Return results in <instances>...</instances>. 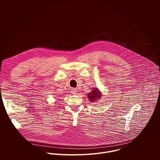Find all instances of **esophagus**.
Returning a JSON list of instances; mask_svg holds the SVG:
<instances>
[{
    "mask_svg": "<svg viewBox=\"0 0 160 160\" xmlns=\"http://www.w3.org/2000/svg\"><path fill=\"white\" fill-rule=\"evenodd\" d=\"M71 92H72V94H77V88H72V91H71Z\"/></svg>",
    "mask_w": 160,
    "mask_h": 160,
    "instance_id": "obj_1",
    "label": "esophagus"
}]
</instances>
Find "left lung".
Listing matches in <instances>:
<instances>
[{"label": "left lung", "mask_w": 160, "mask_h": 160, "mask_svg": "<svg viewBox=\"0 0 160 160\" xmlns=\"http://www.w3.org/2000/svg\"><path fill=\"white\" fill-rule=\"evenodd\" d=\"M92 93L88 94V99L91 101H94V99L98 98L99 97L101 96V94L99 92V90L98 89L96 90H92Z\"/></svg>", "instance_id": "1"}]
</instances>
